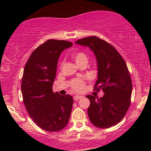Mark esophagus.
I'll return each mask as SVG.
<instances>
[{"label": "esophagus", "mask_w": 151, "mask_h": 151, "mask_svg": "<svg viewBox=\"0 0 151 151\" xmlns=\"http://www.w3.org/2000/svg\"><path fill=\"white\" fill-rule=\"evenodd\" d=\"M82 98V96H75L73 97V100L75 101H78L80 99H81Z\"/></svg>", "instance_id": "34e87169"}]
</instances>
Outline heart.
<instances>
[{"label": "heart", "mask_w": 151, "mask_h": 151, "mask_svg": "<svg viewBox=\"0 0 151 151\" xmlns=\"http://www.w3.org/2000/svg\"><path fill=\"white\" fill-rule=\"evenodd\" d=\"M71 58L74 60V61L77 63V65H80L83 63H87L88 62V55L84 51H77V52L73 53L71 54ZM64 65V61L63 60L60 63V69H62ZM85 85V81L83 79H76L74 80L71 83V88L74 91H81L83 90Z\"/></svg>", "instance_id": "1"}]
</instances>
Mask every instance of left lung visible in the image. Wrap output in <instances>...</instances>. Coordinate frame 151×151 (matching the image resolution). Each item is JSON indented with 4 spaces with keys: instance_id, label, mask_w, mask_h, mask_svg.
Segmentation results:
<instances>
[{
    "instance_id": "1",
    "label": "left lung",
    "mask_w": 151,
    "mask_h": 151,
    "mask_svg": "<svg viewBox=\"0 0 151 151\" xmlns=\"http://www.w3.org/2000/svg\"><path fill=\"white\" fill-rule=\"evenodd\" d=\"M76 43L93 51L98 68L93 90L104 93L102 98L86 96L90 100L87 113L91 122L102 129L115 126L123 119L131 104L133 85L127 64L114 47L98 37L84 38Z\"/></svg>"
}]
</instances>
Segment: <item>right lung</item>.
Here are the masks:
<instances>
[{
  "instance_id": "right-lung-1",
  "label": "right lung",
  "mask_w": 151,
  "mask_h": 151,
  "mask_svg": "<svg viewBox=\"0 0 151 151\" xmlns=\"http://www.w3.org/2000/svg\"><path fill=\"white\" fill-rule=\"evenodd\" d=\"M72 45L64 40L45 41L33 51L24 66L21 82L24 106L36 125L45 131L58 132L69 122L73 98L54 93L52 84L60 55Z\"/></svg>"
}]
</instances>
